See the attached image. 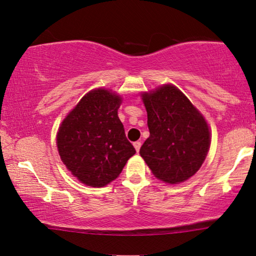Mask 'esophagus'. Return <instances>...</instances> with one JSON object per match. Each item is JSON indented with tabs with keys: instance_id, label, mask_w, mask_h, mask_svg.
Returning a JSON list of instances; mask_svg holds the SVG:
<instances>
[{
	"instance_id": "34e87169",
	"label": "esophagus",
	"mask_w": 256,
	"mask_h": 256,
	"mask_svg": "<svg viewBox=\"0 0 256 256\" xmlns=\"http://www.w3.org/2000/svg\"><path fill=\"white\" fill-rule=\"evenodd\" d=\"M133 146H134L136 152H139L140 150V147H141V142H140V141H136V142L133 144Z\"/></svg>"
}]
</instances>
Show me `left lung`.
I'll use <instances>...</instances> for the list:
<instances>
[{
	"instance_id": "1",
	"label": "left lung",
	"mask_w": 256,
	"mask_h": 256,
	"mask_svg": "<svg viewBox=\"0 0 256 256\" xmlns=\"http://www.w3.org/2000/svg\"><path fill=\"white\" fill-rule=\"evenodd\" d=\"M150 138L140 155L156 177L177 184L192 177L210 144L208 125L190 100L174 86L142 94Z\"/></svg>"
}]
</instances>
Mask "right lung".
I'll list each match as a JSON object with an SVG mask.
<instances>
[{
	"mask_svg": "<svg viewBox=\"0 0 256 256\" xmlns=\"http://www.w3.org/2000/svg\"><path fill=\"white\" fill-rule=\"evenodd\" d=\"M120 98L106 90L90 92L57 133L64 164L84 184L102 188L116 179L136 154L118 118Z\"/></svg>",
	"mask_w": 256,
	"mask_h": 256,
	"instance_id": "1",
	"label": "right lung"
}]
</instances>
